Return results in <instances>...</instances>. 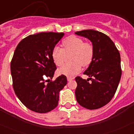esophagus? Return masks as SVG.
Returning <instances> with one entry per match:
<instances>
[{
	"instance_id": "obj_1",
	"label": "esophagus",
	"mask_w": 134,
	"mask_h": 134,
	"mask_svg": "<svg viewBox=\"0 0 134 134\" xmlns=\"http://www.w3.org/2000/svg\"><path fill=\"white\" fill-rule=\"evenodd\" d=\"M73 79H74V77H71V76H68V77H67L68 81H71V80H73Z\"/></svg>"
}]
</instances>
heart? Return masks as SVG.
I'll return each mask as SVG.
<instances>
[{"mask_svg":"<svg viewBox=\"0 0 134 134\" xmlns=\"http://www.w3.org/2000/svg\"><path fill=\"white\" fill-rule=\"evenodd\" d=\"M63 49L55 46L52 49V58L55 64L61 66L70 56L71 62L58 70V72L66 76H74L79 73L81 66H89L94 57V47L91 42L84 41L79 37L71 35L64 40Z\"/></svg>","mask_w":134,"mask_h":134,"instance_id":"obj_1","label":"heart"}]
</instances>
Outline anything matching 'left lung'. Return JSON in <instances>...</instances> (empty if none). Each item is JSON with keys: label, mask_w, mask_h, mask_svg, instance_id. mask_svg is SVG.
<instances>
[{"label": "left lung", "mask_w": 134, "mask_h": 134, "mask_svg": "<svg viewBox=\"0 0 134 134\" xmlns=\"http://www.w3.org/2000/svg\"><path fill=\"white\" fill-rule=\"evenodd\" d=\"M75 34L88 38L94 51L93 60L84 72L89 79H75L76 99L82 107L97 109L109 103L117 91L121 76L120 54L113 41L103 33L87 29Z\"/></svg>", "instance_id": "left-lung-1"}]
</instances>
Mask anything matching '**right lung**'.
<instances>
[{
    "instance_id": "obj_1",
    "label": "right lung",
    "mask_w": 134,
    "mask_h": 134,
    "mask_svg": "<svg viewBox=\"0 0 134 134\" xmlns=\"http://www.w3.org/2000/svg\"><path fill=\"white\" fill-rule=\"evenodd\" d=\"M64 35L54 32L30 35L21 40L15 50L10 62L13 87L21 103L34 112L44 113L55 109L59 92L67 84L63 74L55 80L49 79L57 69L52 49Z\"/></svg>"
}]
</instances>
